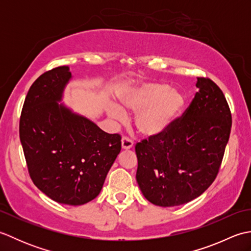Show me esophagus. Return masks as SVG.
I'll list each match as a JSON object with an SVG mask.
<instances>
[{"label": "esophagus", "mask_w": 251, "mask_h": 251, "mask_svg": "<svg viewBox=\"0 0 251 251\" xmlns=\"http://www.w3.org/2000/svg\"><path fill=\"white\" fill-rule=\"evenodd\" d=\"M134 147V142H132L129 138L127 137H123L122 138V149L123 150H129Z\"/></svg>", "instance_id": "obj_1"}]
</instances>
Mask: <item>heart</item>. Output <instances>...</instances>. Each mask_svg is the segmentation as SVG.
Segmentation results:
<instances>
[{
    "label": "heart",
    "instance_id": "heart-1",
    "mask_svg": "<svg viewBox=\"0 0 251 251\" xmlns=\"http://www.w3.org/2000/svg\"><path fill=\"white\" fill-rule=\"evenodd\" d=\"M121 106L135 115V126L146 138L162 137L177 124L186 108V96L163 82H146L130 87L120 97ZM108 114L114 120L125 117L119 106L112 105Z\"/></svg>",
    "mask_w": 251,
    "mask_h": 251
}]
</instances>
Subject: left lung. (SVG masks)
<instances>
[{
	"label": "left lung",
	"instance_id": "obj_1",
	"mask_svg": "<svg viewBox=\"0 0 251 251\" xmlns=\"http://www.w3.org/2000/svg\"><path fill=\"white\" fill-rule=\"evenodd\" d=\"M199 92L167 134L136 146V179L143 196L162 207L183 205L201 195L219 172L232 116L222 90L197 77Z\"/></svg>",
	"mask_w": 251,
	"mask_h": 251
}]
</instances>
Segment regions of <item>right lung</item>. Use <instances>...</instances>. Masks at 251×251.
Masks as SVG:
<instances>
[{
    "mask_svg": "<svg viewBox=\"0 0 251 251\" xmlns=\"http://www.w3.org/2000/svg\"><path fill=\"white\" fill-rule=\"evenodd\" d=\"M72 79L69 67L47 71L32 84L20 116L19 135L30 177L57 202L93 201L121 152L120 135L101 130L63 99Z\"/></svg>",
    "mask_w": 251,
    "mask_h": 251,
    "instance_id": "1",
    "label": "right lung"
}]
</instances>
